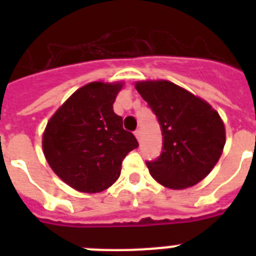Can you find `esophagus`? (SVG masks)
I'll return each mask as SVG.
<instances>
[{"mask_svg":"<svg viewBox=\"0 0 256 256\" xmlns=\"http://www.w3.org/2000/svg\"><path fill=\"white\" fill-rule=\"evenodd\" d=\"M136 140H138V142H140V130H136Z\"/></svg>","mask_w":256,"mask_h":256,"instance_id":"esophagus-1","label":"esophagus"}]
</instances>
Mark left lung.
<instances>
[{"instance_id": "8db88e82", "label": "left lung", "mask_w": 256, "mask_h": 256, "mask_svg": "<svg viewBox=\"0 0 256 256\" xmlns=\"http://www.w3.org/2000/svg\"><path fill=\"white\" fill-rule=\"evenodd\" d=\"M136 92L160 120L164 152L148 162L156 182L183 190L204 179L218 164L226 128L218 112L200 96L166 80L136 82Z\"/></svg>"}]
</instances>
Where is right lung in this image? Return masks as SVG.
I'll use <instances>...</instances> for the list:
<instances>
[{"label": "right lung", "mask_w": 256, "mask_h": 256, "mask_svg": "<svg viewBox=\"0 0 256 256\" xmlns=\"http://www.w3.org/2000/svg\"><path fill=\"white\" fill-rule=\"evenodd\" d=\"M124 82L94 81L74 92L48 120L42 150L52 170L74 190L96 194L120 178L122 160L138 148L112 104Z\"/></svg>", "instance_id": "obj_1"}]
</instances>
